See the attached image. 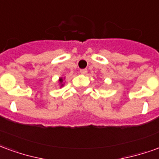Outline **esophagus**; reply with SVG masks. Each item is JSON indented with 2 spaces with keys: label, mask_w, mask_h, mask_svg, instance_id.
Here are the masks:
<instances>
[{
  "label": "esophagus",
  "mask_w": 159,
  "mask_h": 159,
  "mask_svg": "<svg viewBox=\"0 0 159 159\" xmlns=\"http://www.w3.org/2000/svg\"><path fill=\"white\" fill-rule=\"evenodd\" d=\"M87 72H88V70H87V69L80 70V73H81L82 75H85V74H87Z\"/></svg>",
  "instance_id": "1"
}]
</instances>
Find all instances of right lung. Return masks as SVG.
<instances>
[{
    "mask_svg": "<svg viewBox=\"0 0 159 159\" xmlns=\"http://www.w3.org/2000/svg\"><path fill=\"white\" fill-rule=\"evenodd\" d=\"M59 84H60V87H63V78H59Z\"/></svg>",
    "mask_w": 159,
    "mask_h": 159,
    "instance_id": "right-lung-1",
    "label": "right lung"
}]
</instances>
